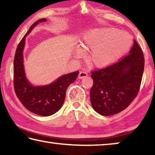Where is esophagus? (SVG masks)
I'll use <instances>...</instances> for the list:
<instances>
[{
  "label": "esophagus",
  "instance_id": "esophagus-1",
  "mask_svg": "<svg viewBox=\"0 0 155 155\" xmlns=\"http://www.w3.org/2000/svg\"><path fill=\"white\" fill-rule=\"evenodd\" d=\"M86 77H87V74L85 72H80L79 74H78V78H79V79H82V78H85Z\"/></svg>",
  "mask_w": 155,
  "mask_h": 155
}]
</instances>
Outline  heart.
<instances>
[{"label":"heart","instance_id":"heart-1","mask_svg":"<svg viewBox=\"0 0 155 155\" xmlns=\"http://www.w3.org/2000/svg\"><path fill=\"white\" fill-rule=\"evenodd\" d=\"M133 39L125 31L111 27L87 30L81 36L80 45L85 51H90L88 61L96 68H104L117 61L127 53L132 45ZM76 57L83 55L80 48L75 51Z\"/></svg>","mask_w":155,"mask_h":155}]
</instances>
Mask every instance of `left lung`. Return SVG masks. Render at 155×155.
<instances>
[{
    "instance_id": "8db88e82",
    "label": "left lung",
    "mask_w": 155,
    "mask_h": 155,
    "mask_svg": "<svg viewBox=\"0 0 155 155\" xmlns=\"http://www.w3.org/2000/svg\"><path fill=\"white\" fill-rule=\"evenodd\" d=\"M144 68L143 52L134 40L129 54L119 62L91 72L90 90L93 109L101 115L116 114L137 96Z\"/></svg>"
}]
</instances>
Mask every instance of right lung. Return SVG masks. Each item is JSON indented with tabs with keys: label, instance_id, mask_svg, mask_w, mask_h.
<instances>
[{
	"label": "right lung",
	"instance_id": "right-lung-1",
	"mask_svg": "<svg viewBox=\"0 0 155 155\" xmlns=\"http://www.w3.org/2000/svg\"><path fill=\"white\" fill-rule=\"evenodd\" d=\"M42 22H46V18L33 24L18 44L14 57V84L15 94L26 109L37 115L49 116L61 108L67 88L76 80L78 71L62 75L46 85H33L27 79L23 57L26 38L36 25Z\"/></svg>",
	"mask_w": 155,
	"mask_h": 155
}]
</instances>
